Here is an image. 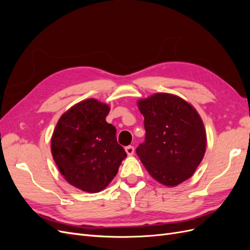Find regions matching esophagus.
Returning <instances> with one entry per match:
<instances>
[{"label":"esophagus","mask_w":250,"mask_h":250,"mask_svg":"<svg viewBox=\"0 0 250 250\" xmlns=\"http://www.w3.org/2000/svg\"><path fill=\"white\" fill-rule=\"evenodd\" d=\"M125 151H126V153H127L128 155H132L133 152H134V147L131 146V145L127 146V147H125Z\"/></svg>","instance_id":"obj_1"}]
</instances>
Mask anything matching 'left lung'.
<instances>
[{
	"instance_id": "8db88e82",
	"label": "left lung",
	"mask_w": 250,
	"mask_h": 250,
	"mask_svg": "<svg viewBox=\"0 0 250 250\" xmlns=\"http://www.w3.org/2000/svg\"><path fill=\"white\" fill-rule=\"evenodd\" d=\"M145 142L137 154L158 183L175 187L190 178L206 153L207 133L198 112L181 98L154 94L138 102Z\"/></svg>"
}]
</instances>
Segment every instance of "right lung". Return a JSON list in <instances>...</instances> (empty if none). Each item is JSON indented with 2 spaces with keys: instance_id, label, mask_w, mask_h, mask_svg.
<instances>
[{
  "instance_id": "right-lung-1",
  "label": "right lung",
  "mask_w": 250,
  "mask_h": 250,
  "mask_svg": "<svg viewBox=\"0 0 250 250\" xmlns=\"http://www.w3.org/2000/svg\"><path fill=\"white\" fill-rule=\"evenodd\" d=\"M109 106L87 99L60 117L51 140V152L70 185L88 193L106 188L127 156L119 145L116 127L105 118Z\"/></svg>"
}]
</instances>
